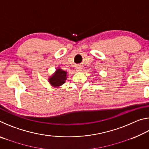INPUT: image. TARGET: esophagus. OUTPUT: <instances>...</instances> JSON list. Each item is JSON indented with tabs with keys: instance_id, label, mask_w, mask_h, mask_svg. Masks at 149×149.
I'll return each instance as SVG.
<instances>
[{
	"instance_id": "34e87169",
	"label": "esophagus",
	"mask_w": 149,
	"mask_h": 149,
	"mask_svg": "<svg viewBox=\"0 0 149 149\" xmlns=\"http://www.w3.org/2000/svg\"><path fill=\"white\" fill-rule=\"evenodd\" d=\"M81 70H82V67L81 66V65H77V67H76V71L80 72V71H81Z\"/></svg>"
}]
</instances>
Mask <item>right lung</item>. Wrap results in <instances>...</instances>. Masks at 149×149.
Returning a JSON list of instances; mask_svg holds the SVG:
<instances>
[{"label":"right lung","instance_id":"obj_1","mask_svg":"<svg viewBox=\"0 0 149 149\" xmlns=\"http://www.w3.org/2000/svg\"><path fill=\"white\" fill-rule=\"evenodd\" d=\"M67 77V72L64 71L60 68H58L55 70V72L49 77L48 81L53 87H58L65 84Z\"/></svg>","mask_w":149,"mask_h":149}]
</instances>
